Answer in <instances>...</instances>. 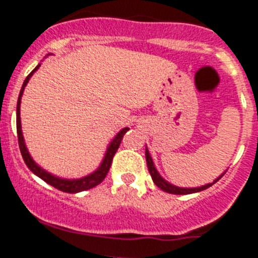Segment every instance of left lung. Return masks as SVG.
I'll use <instances>...</instances> for the list:
<instances>
[{"mask_svg": "<svg viewBox=\"0 0 258 258\" xmlns=\"http://www.w3.org/2000/svg\"><path fill=\"white\" fill-rule=\"evenodd\" d=\"M145 158H147V165H148V170H149V172H151L152 175V179H153L154 184L157 185L158 188H161L162 191L167 192V194H172V195H189V194H195V192H200V191H204V189H207V188L212 187L214 183H217L219 180V179L222 178L223 174L221 176H219L217 180H214L213 183H209V184L207 185H203V187H199V188H180V187H175V185L170 184V183H167L165 179L162 178V176L158 174V171L156 170V167H154V163L153 161H152V157L151 154H149V152H148V149H145Z\"/></svg>", "mask_w": 258, "mask_h": 258, "instance_id": "obj_1", "label": "left lung"}]
</instances>
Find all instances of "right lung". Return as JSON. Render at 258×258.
<instances>
[{
	"instance_id": "obj_1",
	"label": "right lung",
	"mask_w": 258,
	"mask_h": 258,
	"mask_svg": "<svg viewBox=\"0 0 258 258\" xmlns=\"http://www.w3.org/2000/svg\"><path fill=\"white\" fill-rule=\"evenodd\" d=\"M40 67L36 66L35 70L30 74V75L27 76L26 80H24L23 86H22L21 89V93H19V97H18V104H17V134H18V143H19V149H21V153L22 157H23L24 162L26 165L28 166V169L36 174V175L41 178L44 182H46L48 184L53 185L54 188L59 189L62 192H67V194H76V192H82V191H87V189H91V188L96 187L100 183L102 182L105 179V176L107 175V172H109V169L111 166V162H113V157L114 154L116 153L118 151V148H119L120 142H122L123 136L128 131V127L126 128H123L122 131L118 134V135L114 138L113 142L110 143V145L107 147V152L105 154V158L102 161V163L100 165L97 170L95 172H92L89 174L88 176H84L82 179H75V180H67V179H61V178H57V176L51 175L49 172H46L45 170H42L41 167H39L35 163V161L31 158L30 153L27 151L26 144H24V140H23V134H22V126H21V100H22V95H23V91H24V87L27 86V83L30 80V78L32 76V74L35 73L37 69Z\"/></svg>"
}]
</instances>
